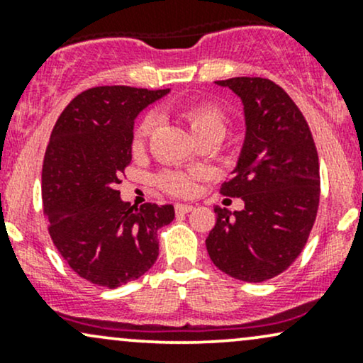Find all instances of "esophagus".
<instances>
[{
    "instance_id": "esophagus-1",
    "label": "esophagus",
    "mask_w": 363,
    "mask_h": 363,
    "mask_svg": "<svg viewBox=\"0 0 363 363\" xmlns=\"http://www.w3.org/2000/svg\"><path fill=\"white\" fill-rule=\"evenodd\" d=\"M194 206L193 205H184V203H177L176 205V213L177 215H186L189 211H193Z\"/></svg>"
}]
</instances>
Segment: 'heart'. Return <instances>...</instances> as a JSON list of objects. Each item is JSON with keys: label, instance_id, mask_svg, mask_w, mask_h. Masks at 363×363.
Returning a JSON list of instances; mask_svg holds the SVG:
<instances>
[{"label": "heart", "instance_id": "heart-1", "mask_svg": "<svg viewBox=\"0 0 363 363\" xmlns=\"http://www.w3.org/2000/svg\"><path fill=\"white\" fill-rule=\"evenodd\" d=\"M177 118L186 124L189 129L191 136L201 135H213L218 140L223 138L225 131H227V116L215 104H193V106H182L177 109ZM157 118L153 114L145 116L143 121L140 123L136 129L135 141L140 143L145 138H148L150 133L155 128ZM162 184L169 193L177 196H186L193 191L194 181L193 177L186 176V174H167L162 179Z\"/></svg>", "mask_w": 363, "mask_h": 363}]
</instances>
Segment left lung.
<instances>
[{
  "label": "left lung",
  "mask_w": 363,
  "mask_h": 363,
  "mask_svg": "<svg viewBox=\"0 0 363 363\" xmlns=\"http://www.w3.org/2000/svg\"><path fill=\"white\" fill-rule=\"evenodd\" d=\"M242 102L245 135L232 174L220 187L244 208L215 206L206 239L210 259L237 280L277 277L302 252L319 206V158L307 121L285 90L266 78L215 82Z\"/></svg>",
  "instance_id": "1"
}]
</instances>
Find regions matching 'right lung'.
I'll return each instance as SVG.
<instances>
[{"instance_id": "add662e5", "label": "right lung", "mask_w": 363, "mask_h": 363, "mask_svg": "<svg viewBox=\"0 0 363 363\" xmlns=\"http://www.w3.org/2000/svg\"><path fill=\"white\" fill-rule=\"evenodd\" d=\"M169 91L95 86L68 104L51 133L43 167L49 234L69 268L95 285L118 289L147 273L157 230L176 216L172 205L129 206L118 191L135 119Z\"/></svg>"}]
</instances>
